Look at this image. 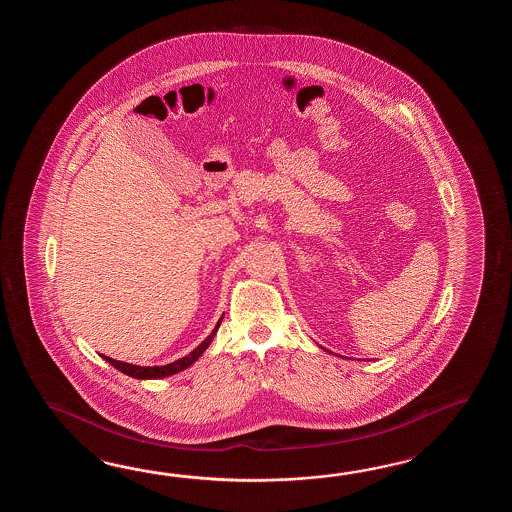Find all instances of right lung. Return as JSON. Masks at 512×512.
<instances>
[{
  "mask_svg": "<svg viewBox=\"0 0 512 512\" xmlns=\"http://www.w3.org/2000/svg\"><path fill=\"white\" fill-rule=\"evenodd\" d=\"M219 324H221V320L218 322V326L212 329V333L208 335L199 346H197L192 353H188L186 357L183 359L175 360V362H170V364H164V366H137V364H128V362H122V360L109 359L106 355H100L102 359L109 362L111 366H115L117 370L122 371L124 375H130L133 379H141V381H148V379H163V377H172L175 373H179V371L186 370V368H190L194 362H196L205 351H207L208 346H210V342L214 340V335L218 333Z\"/></svg>",
  "mask_w": 512,
  "mask_h": 512,
  "instance_id": "add662e5",
  "label": "right lung"
}]
</instances>
